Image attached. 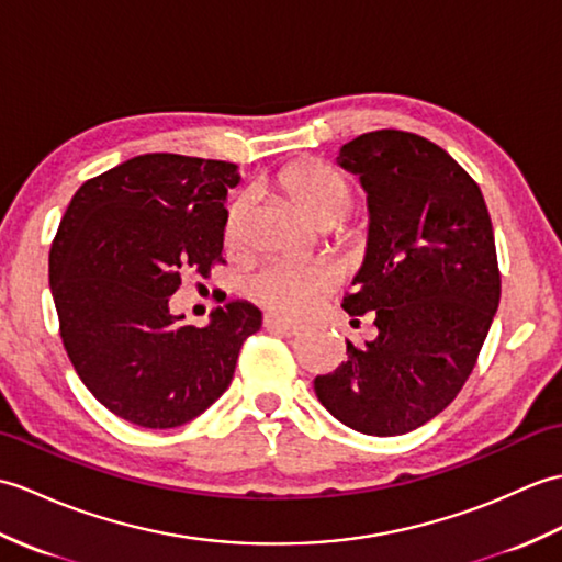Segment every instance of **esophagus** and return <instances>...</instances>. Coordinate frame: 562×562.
Wrapping results in <instances>:
<instances>
[{
	"label": "esophagus",
	"mask_w": 562,
	"mask_h": 562,
	"mask_svg": "<svg viewBox=\"0 0 562 562\" xmlns=\"http://www.w3.org/2000/svg\"><path fill=\"white\" fill-rule=\"evenodd\" d=\"M265 327L269 331H279V334H285V336H293V334H297V331L303 329L297 322H293L289 317H281L277 313H267L265 315Z\"/></svg>",
	"instance_id": "obj_1"
}]
</instances>
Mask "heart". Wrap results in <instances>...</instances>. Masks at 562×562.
Instances as JSON below:
<instances>
[{"mask_svg":"<svg viewBox=\"0 0 562 562\" xmlns=\"http://www.w3.org/2000/svg\"><path fill=\"white\" fill-rule=\"evenodd\" d=\"M283 192L293 199V204L303 214L319 223L322 218H344L353 204V194L348 182L334 168L319 160H303L285 168L279 176ZM247 214V202L238 199L231 206L226 238L238 243L243 221ZM336 283V273L322 261H297V259H271L249 273L245 281L247 295L269 310L285 315H301L315 305L322 293H327Z\"/></svg>","mask_w":562,"mask_h":562,"instance_id":"heart-1","label":"heart"}]
</instances>
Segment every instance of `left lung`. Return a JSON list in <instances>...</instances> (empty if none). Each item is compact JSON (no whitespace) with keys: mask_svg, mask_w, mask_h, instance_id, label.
<instances>
[{"mask_svg":"<svg viewBox=\"0 0 562 562\" xmlns=\"http://www.w3.org/2000/svg\"><path fill=\"white\" fill-rule=\"evenodd\" d=\"M368 194V247L344 297L351 317L375 315L378 339L315 378L344 426L378 438L420 428L469 380L501 303L495 238L479 184L418 134L378 130L336 158Z\"/></svg>","mask_w":562,"mask_h":562,"instance_id":"8db88e82","label":"left lung"}]
</instances>
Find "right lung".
Masks as SVG:
<instances>
[{
	"label": "right lung",
	"instance_id": "add662e5",
	"mask_svg": "<svg viewBox=\"0 0 562 562\" xmlns=\"http://www.w3.org/2000/svg\"><path fill=\"white\" fill-rule=\"evenodd\" d=\"M238 166L144 154L83 182L49 247L61 344L89 392L142 428H178L228 390L259 307L231 301L206 327L170 313L182 273L223 261Z\"/></svg>",
	"mask_w": 562,
	"mask_h": 562
}]
</instances>
